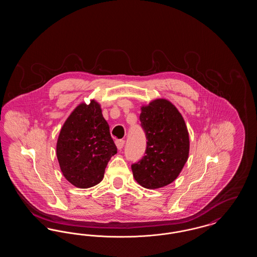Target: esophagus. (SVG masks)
<instances>
[{"label":"esophagus","instance_id":"obj_1","mask_svg":"<svg viewBox=\"0 0 257 257\" xmlns=\"http://www.w3.org/2000/svg\"><path fill=\"white\" fill-rule=\"evenodd\" d=\"M124 144H125V142H124L123 140H117V141H115V145H116V147H117L118 149H121V148L124 147Z\"/></svg>","mask_w":257,"mask_h":257}]
</instances>
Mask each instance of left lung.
<instances>
[{"label": "left lung", "instance_id": "8db88e82", "mask_svg": "<svg viewBox=\"0 0 257 257\" xmlns=\"http://www.w3.org/2000/svg\"><path fill=\"white\" fill-rule=\"evenodd\" d=\"M147 135L144 158L132 165L135 180L154 190L172 183L189 158L190 138L182 114L171 101L157 98L141 107Z\"/></svg>", "mask_w": 257, "mask_h": 257}]
</instances>
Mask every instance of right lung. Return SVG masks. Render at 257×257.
<instances>
[{
    "label": "right lung",
    "instance_id": "right-lung-1",
    "mask_svg": "<svg viewBox=\"0 0 257 257\" xmlns=\"http://www.w3.org/2000/svg\"><path fill=\"white\" fill-rule=\"evenodd\" d=\"M116 152L101 105L94 99L80 103L63 123L57 141V158L65 179L80 189L97 185Z\"/></svg>",
    "mask_w": 257,
    "mask_h": 257
}]
</instances>
